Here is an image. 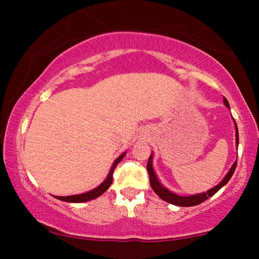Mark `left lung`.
Segmentation results:
<instances>
[{
	"instance_id": "1",
	"label": "left lung",
	"mask_w": 259,
	"mask_h": 259,
	"mask_svg": "<svg viewBox=\"0 0 259 259\" xmlns=\"http://www.w3.org/2000/svg\"><path fill=\"white\" fill-rule=\"evenodd\" d=\"M223 101H224V105L229 108V102L227 101V99H224ZM235 129H236V145H239V132H237L236 123H235ZM236 164H237V162H235L233 164V167H231L230 170H229V173L225 175L224 179L222 180V183H219L215 187L208 190L207 192H203V194L187 196V197H183V196L175 195V194H173V192H170L169 190L165 189L164 186L160 185V183L158 181V179H157L156 174H154V170L152 168V156H150V159H148V162H147V171H148V177H150V184H151V186H152L153 191L156 192V194L158 195L162 200L168 202V203L175 204V206L191 207V206H196V204L202 203V202L208 200V197H212L215 192H218L219 190H221L229 180H230V178L233 177L235 169H236Z\"/></svg>"
}]
</instances>
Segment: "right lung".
<instances>
[{
	"label": "right lung",
	"mask_w": 259,
	"mask_h": 259,
	"mask_svg": "<svg viewBox=\"0 0 259 259\" xmlns=\"http://www.w3.org/2000/svg\"><path fill=\"white\" fill-rule=\"evenodd\" d=\"M125 156V153H123L121 156L118 157L117 159L114 160V163H113L111 170H109V174L108 177H107V179L103 181L102 184L99 187H96V189L91 190V191L89 192H85V194H81V195H73V196H65V197H61V196H55L56 198H58V200L61 201H65V202H73V203H80V202H86V201H90V200H94V198L99 197L103 194V192L106 191L107 189H108L109 186H111L112 181H113V171H114L115 167H117L118 163L120 162L121 159H123V157Z\"/></svg>",
	"instance_id": "1"
}]
</instances>
